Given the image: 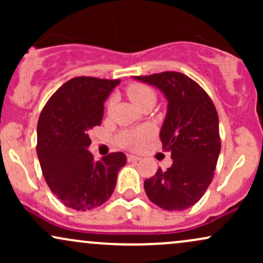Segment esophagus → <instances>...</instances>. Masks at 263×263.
<instances>
[{"instance_id": "esophagus-1", "label": "esophagus", "mask_w": 263, "mask_h": 263, "mask_svg": "<svg viewBox=\"0 0 263 263\" xmlns=\"http://www.w3.org/2000/svg\"><path fill=\"white\" fill-rule=\"evenodd\" d=\"M141 159V157L135 156V155H127V161L128 162H138Z\"/></svg>"}]
</instances>
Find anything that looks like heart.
<instances>
[{"label":"heart","mask_w":263,"mask_h":263,"mask_svg":"<svg viewBox=\"0 0 263 263\" xmlns=\"http://www.w3.org/2000/svg\"><path fill=\"white\" fill-rule=\"evenodd\" d=\"M127 96L137 107L142 106L147 101H156V93L149 86L142 84H134L128 86ZM114 99L108 101V107L112 106ZM152 136V129L149 127H138L135 129H127L119 135V142L127 148H138Z\"/></svg>","instance_id":"heart-1"}]
</instances>
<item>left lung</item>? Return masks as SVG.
I'll use <instances>...</instances> for the list:
<instances>
[{
  "instance_id": "8db88e82",
  "label": "left lung",
  "mask_w": 263,
  "mask_h": 263,
  "mask_svg": "<svg viewBox=\"0 0 263 263\" xmlns=\"http://www.w3.org/2000/svg\"><path fill=\"white\" fill-rule=\"evenodd\" d=\"M134 79L157 87L167 100L159 138L173 163L144 180L147 197L164 210L188 209L206 192L218 163L221 144L216 108L208 93L182 73Z\"/></svg>"
}]
</instances>
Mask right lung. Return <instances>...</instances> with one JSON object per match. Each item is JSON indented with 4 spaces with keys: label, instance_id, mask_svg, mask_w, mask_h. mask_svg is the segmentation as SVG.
<instances>
[{
    "label": "right lung",
    "instance_id": "right-lung-1",
    "mask_svg": "<svg viewBox=\"0 0 263 263\" xmlns=\"http://www.w3.org/2000/svg\"><path fill=\"white\" fill-rule=\"evenodd\" d=\"M120 80L79 77L66 81L47 102L37 126V155L48 186L65 206H100L112 195L126 155L93 159L89 131L100 126L104 102Z\"/></svg>",
    "mask_w": 263,
    "mask_h": 263
}]
</instances>
